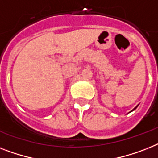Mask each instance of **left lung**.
I'll use <instances>...</instances> for the list:
<instances>
[{
	"label": "left lung",
	"instance_id": "left-lung-1",
	"mask_svg": "<svg viewBox=\"0 0 158 158\" xmlns=\"http://www.w3.org/2000/svg\"><path fill=\"white\" fill-rule=\"evenodd\" d=\"M137 106H136V107H135V109H134V110H135V109H136V108H137Z\"/></svg>",
	"mask_w": 158,
	"mask_h": 158
}]
</instances>
